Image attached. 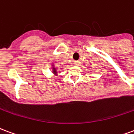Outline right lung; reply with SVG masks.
Here are the masks:
<instances>
[{"label":"right lung","mask_w":134,"mask_h":134,"mask_svg":"<svg viewBox=\"0 0 134 134\" xmlns=\"http://www.w3.org/2000/svg\"><path fill=\"white\" fill-rule=\"evenodd\" d=\"M53 73H54L55 74H57V72H56V71H55V69H54V70H53Z\"/></svg>","instance_id":"1"}]
</instances>
